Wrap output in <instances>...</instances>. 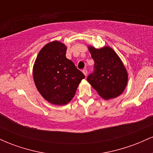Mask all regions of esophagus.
<instances>
[{
	"label": "esophagus",
	"mask_w": 153,
	"mask_h": 153,
	"mask_svg": "<svg viewBox=\"0 0 153 153\" xmlns=\"http://www.w3.org/2000/svg\"><path fill=\"white\" fill-rule=\"evenodd\" d=\"M82 73H83L84 74V75H85V76H86L87 75V74H88V71H87V70L86 69H84V70H82Z\"/></svg>",
	"instance_id": "34e87169"
}]
</instances>
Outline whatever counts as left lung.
Listing matches in <instances>:
<instances>
[{"label": "left lung", "mask_w": 153, "mask_h": 153, "mask_svg": "<svg viewBox=\"0 0 153 153\" xmlns=\"http://www.w3.org/2000/svg\"><path fill=\"white\" fill-rule=\"evenodd\" d=\"M88 48L95 62L94 73L88 76V82L102 99L118 97L128 82V73L122 59L109 46L96 49L88 45Z\"/></svg>", "instance_id": "1"}]
</instances>
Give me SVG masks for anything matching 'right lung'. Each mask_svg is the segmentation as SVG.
<instances>
[{
  "mask_svg": "<svg viewBox=\"0 0 153 153\" xmlns=\"http://www.w3.org/2000/svg\"><path fill=\"white\" fill-rule=\"evenodd\" d=\"M66 45L57 40L47 43L39 51L33 66L36 88L44 99L54 105L68 104L85 78L66 58Z\"/></svg>",
  "mask_w": 153,
  "mask_h": 153,
  "instance_id": "obj_1",
  "label": "right lung"
}]
</instances>
